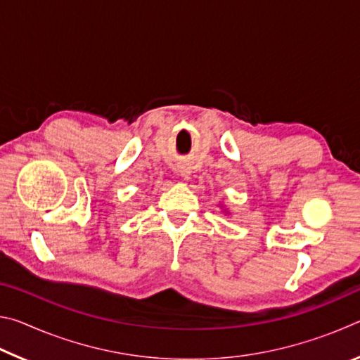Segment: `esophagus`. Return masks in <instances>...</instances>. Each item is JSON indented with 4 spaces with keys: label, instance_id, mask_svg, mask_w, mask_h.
I'll list each match as a JSON object with an SVG mask.
<instances>
[{
    "label": "esophagus",
    "instance_id": "34e87169",
    "mask_svg": "<svg viewBox=\"0 0 360 360\" xmlns=\"http://www.w3.org/2000/svg\"><path fill=\"white\" fill-rule=\"evenodd\" d=\"M178 173H179L181 178L188 179V178H191V173H192V172H191V167H188V165H179Z\"/></svg>",
    "mask_w": 360,
    "mask_h": 360
}]
</instances>
